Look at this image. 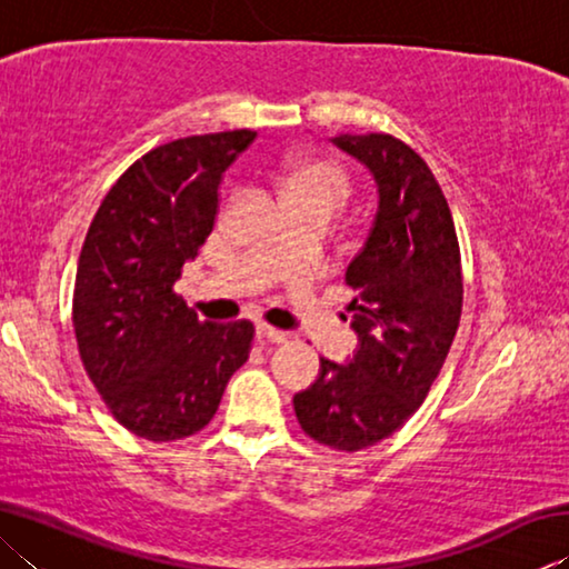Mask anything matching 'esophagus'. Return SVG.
<instances>
[{
	"label": "esophagus",
	"mask_w": 569,
	"mask_h": 569,
	"mask_svg": "<svg viewBox=\"0 0 569 569\" xmlns=\"http://www.w3.org/2000/svg\"><path fill=\"white\" fill-rule=\"evenodd\" d=\"M256 336L261 341H276V343H283L288 339L286 331H278V329H273V326H268V323H258L256 326Z\"/></svg>",
	"instance_id": "1"
}]
</instances>
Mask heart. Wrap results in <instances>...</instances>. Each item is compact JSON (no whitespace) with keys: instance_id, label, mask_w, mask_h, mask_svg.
<instances>
[{"instance_id":"heart-1","label":"heart","mask_w":569,"mask_h":569,"mask_svg":"<svg viewBox=\"0 0 569 569\" xmlns=\"http://www.w3.org/2000/svg\"><path fill=\"white\" fill-rule=\"evenodd\" d=\"M281 188L291 206H321L333 213L349 198L351 178L339 162L311 158L291 162L283 170Z\"/></svg>"}]
</instances>
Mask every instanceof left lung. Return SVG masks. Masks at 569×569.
I'll use <instances>...</instances> for the list:
<instances>
[{
  "label": "left lung",
  "mask_w": 569,
  "mask_h": 569,
  "mask_svg": "<svg viewBox=\"0 0 569 569\" xmlns=\"http://www.w3.org/2000/svg\"><path fill=\"white\" fill-rule=\"evenodd\" d=\"M333 142L379 186L373 228L343 278L359 349L349 363L321 359L293 409L313 441L351 455L391 437L427 399L459 329L465 281L455 218L419 152L387 132Z\"/></svg>",
  "instance_id": "8db88e82"
}]
</instances>
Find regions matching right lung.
<instances>
[{
    "label": "right lung",
    "mask_w": 569,
    "mask_h": 569,
    "mask_svg": "<svg viewBox=\"0 0 569 569\" xmlns=\"http://www.w3.org/2000/svg\"><path fill=\"white\" fill-rule=\"evenodd\" d=\"M253 140V130H228L146 152L84 236L72 296L77 349L112 417L148 441L206 429L248 361L253 323L200 321L176 281L216 226L223 172Z\"/></svg>",
    "instance_id": "right-lung-1"
}]
</instances>
